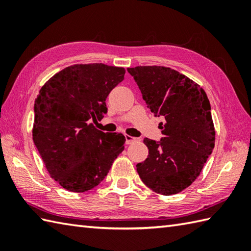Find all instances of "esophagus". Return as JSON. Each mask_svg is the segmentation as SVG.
I'll use <instances>...</instances> for the list:
<instances>
[{"label": "esophagus", "instance_id": "34e87169", "mask_svg": "<svg viewBox=\"0 0 251 251\" xmlns=\"http://www.w3.org/2000/svg\"><path fill=\"white\" fill-rule=\"evenodd\" d=\"M125 140H126V141H125L126 145H130V143L136 141V138L131 137V136H128V135H126V136H125Z\"/></svg>", "mask_w": 251, "mask_h": 251}]
</instances>
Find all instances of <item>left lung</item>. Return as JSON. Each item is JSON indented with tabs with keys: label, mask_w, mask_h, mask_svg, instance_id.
I'll return each mask as SVG.
<instances>
[{
	"label": "left lung",
	"mask_w": 251,
	"mask_h": 251,
	"mask_svg": "<svg viewBox=\"0 0 251 251\" xmlns=\"http://www.w3.org/2000/svg\"><path fill=\"white\" fill-rule=\"evenodd\" d=\"M134 77L148 109L162 116L159 141L145 138L148 158L137 172L148 188L163 195L183 191L197 178L215 147L210 102L200 85L166 67H136Z\"/></svg>",
	"instance_id": "1"
}]
</instances>
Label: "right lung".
Returning <instances> with one entry per match:
<instances>
[{
  "label": "right lung",
  "mask_w": 251,
  "mask_h": 251,
  "mask_svg": "<svg viewBox=\"0 0 251 251\" xmlns=\"http://www.w3.org/2000/svg\"><path fill=\"white\" fill-rule=\"evenodd\" d=\"M125 69L74 65L55 74L34 103L33 142L50 177L71 192L94 189L124 150L125 137L95 128L108 112L105 99Z\"/></svg>",
  "instance_id": "add662e5"
}]
</instances>
